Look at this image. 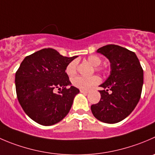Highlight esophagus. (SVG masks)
Segmentation results:
<instances>
[{
	"instance_id": "34e87169",
	"label": "esophagus",
	"mask_w": 155,
	"mask_h": 155,
	"mask_svg": "<svg viewBox=\"0 0 155 155\" xmlns=\"http://www.w3.org/2000/svg\"><path fill=\"white\" fill-rule=\"evenodd\" d=\"M80 92H81V93H83V94H87V93L88 92V91H87V90H82V89H81V90H80Z\"/></svg>"
}]
</instances>
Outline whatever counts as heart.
Masks as SVG:
<instances>
[{
  "label": "heart",
  "mask_w": 155,
  "mask_h": 155,
  "mask_svg": "<svg viewBox=\"0 0 155 155\" xmlns=\"http://www.w3.org/2000/svg\"><path fill=\"white\" fill-rule=\"evenodd\" d=\"M87 61L93 67H94V70L96 71H101L103 70L101 67H98L101 65L102 61L100 57L97 56V55H91L87 58ZM76 70H77V61L76 60L69 63L66 67V73L68 76H73L76 73ZM71 81L72 84L76 88L82 90H88L90 88L100 82V78L97 76H92L90 77L76 76L72 78Z\"/></svg>",
  "instance_id": "b5f03b06"
}]
</instances>
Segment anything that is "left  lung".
<instances>
[{
  "mask_svg": "<svg viewBox=\"0 0 155 155\" xmlns=\"http://www.w3.org/2000/svg\"><path fill=\"white\" fill-rule=\"evenodd\" d=\"M110 62V74L100 85L101 100L91 106L96 119L116 124L127 117L137 105L143 85V70L134 52L116 45L97 49Z\"/></svg>",
  "mask_w": 155,
  "mask_h": 155,
  "instance_id": "8db88e82",
  "label": "left lung"
}]
</instances>
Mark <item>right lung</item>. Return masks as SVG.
<instances>
[{
  "label": "right lung",
  "instance_id": "right-lung-1",
  "mask_svg": "<svg viewBox=\"0 0 155 155\" xmlns=\"http://www.w3.org/2000/svg\"><path fill=\"white\" fill-rule=\"evenodd\" d=\"M77 56L67 58L53 48H44L25 57L15 76L18 101L35 122L51 126L62 120L70 111L79 90L71 85L65 72ZM55 88L59 91L54 92Z\"/></svg>",
  "mask_w": 155,
  "mask_h": 155
}]
</instances>
